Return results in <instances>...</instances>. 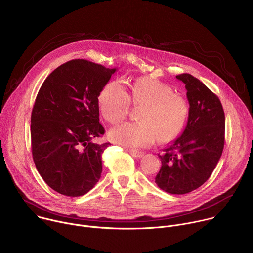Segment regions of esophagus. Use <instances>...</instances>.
<instances>
[{
  "mask_svg": "<svg viewBox=\"0 0 253 253\" xmlns=\"http://www.w3.org/2000/svg\"><path fill=\"white\" fill-rule=\"evenodd\" d=\"M128 153H130L133 157L135 158H141L143 155H144V152H141V151H137V150H133V149H129L127 150Z\"/></svg>",
  "mask_w": 253,
  "mask_h": 253,
  "instance_id": "obj_1",
  "label": "esophagus"
}]
</instances>
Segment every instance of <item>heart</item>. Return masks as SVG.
<instances>
[{
    "label": "heart",
    "instance_id": "1",
    "mask_svg": "<svg viewBox=\"0 0 253 253\" xmlns=\"http://www.w3.org/2000/svg\"><path fill=\"white\" fill-rule=\"evenodd\" d=\"M129 102L142 104L138 122H128L110 130L112 142L131 149L148 147L158 140H173L182 131L188 116V106L183 97L149 77L136 79L129 92L119 79L107 83L98 97L101 115L111 124L121 122L127 115Z\"/></svg>",
    "mask_w": 253,
    "mask_h": 253
}]
</instances>
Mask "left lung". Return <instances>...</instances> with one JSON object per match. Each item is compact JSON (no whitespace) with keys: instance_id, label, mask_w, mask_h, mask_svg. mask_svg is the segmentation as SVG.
Returning a JSON list of instances; mask_svg holds the SVG:
<instances>
[{"instance_id":"left-lung-1","label":"left lung","mask_w":253,"mask_h":253,"mask_svg":"<svg viewBox=\"0 0 253 253\" xmlns=\"http://www.w3.org/2000/svg\"><path fill=\"white\" fill-rule=\"evenodd\" d=\"M185 84L189 102L186 126L161 154L155 177L159 188L171 194L189 193L202 184L217 165L224 147L225 116L220 100L190 74L176 76Z\"/></svg>"}]
</instances>
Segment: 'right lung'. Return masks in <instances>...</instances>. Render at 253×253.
<instances>
[{"label":"right lung","instance_id":"1","mask_svg":"<svg viewBox=\"0 0 253 253\" xmlns=\"http://www.w3.org/2000/svg\"><path fill=\"white\" fill-rule=\"evenodd\" d=\"M117 71L93 62L71 60L46 78L31 116L33 159L44 181L60 194L77 197L99 181L102 153L96 144L105 130L98 97Z\"/></svg>","mask_w":253,"mask_h":253}]
</instances>
